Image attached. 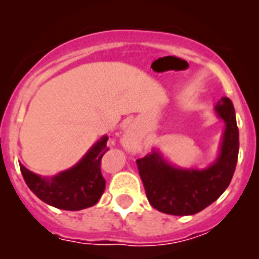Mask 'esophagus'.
<instances>
[{
    "label": "esophagus",
    "instance_id": "esophagus-1",
    "mask_svg": "<svg viewBox=\"0 0 259 259\" xmlns=\"http://www.w3.org/2000/svg\"><path fill=\"white\" fill-rule=\"evenodd\" d=\"M125 141H127L128 145H134L136 143V136L132 132H128L127 136H125Z\"/></svg>",
    "mask_w": 259,
    "mask_h": 259
}]
</instances>
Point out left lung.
<instances>
[{
    "label": "left lung",
    "instance_id": "1",
    "mask_svg": "<svg viewBox=\"0 0 259 259\" xmlns=\"http://www.w3.org/2000/svg\"><path fill=\"white\" fill-rule=\"evenodd\" d=\"M226 122L221 155L206 170H180L167 164L158 153L137 159L146 197L158 211L192 215L221 197L232 179L239 155V128L232 101L223 97L215 105Z\"/></svg>",
    "mask_w": 259,
    "mask_h": 259
}]
</instances>
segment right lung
<instances>
[{
    "instance_id": "1",
    "label": "right lung",
    "mask_w": 259,
    "mask_h": 259,
    "mask_svg": "<svg viewBox=\"0 0 259 259\" xmlns=\"http://www.w3.org/2000/svg\"><path fill=\"white\" fill-rule=\"evenodd\" d=\"M106 143L107 136H104L76 166L49 180L19 164L24 182L41 201L57 209L75 211L93 206L106 184L101 174V159L109 150Z\"/></svg>"
}]
</instances>
